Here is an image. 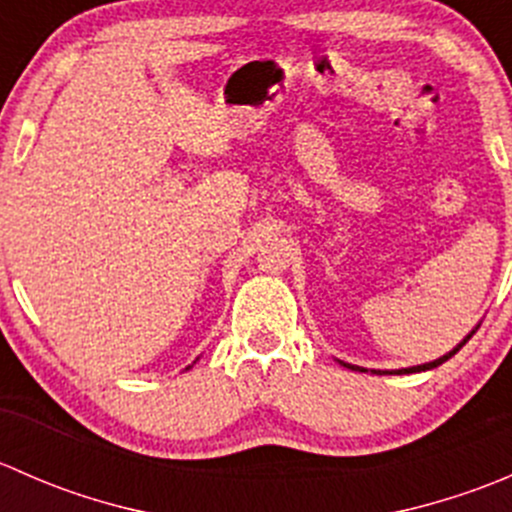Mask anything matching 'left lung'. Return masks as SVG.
Returning a JSON list of instances; mask_svg holds the SVG:
<instances>
[{
    "label": "left lung",
    "mask_w": 512,
    "mask_h": 512,
    "mask_svg": "<svg viewBox=\"0 0 512 512\" xmlns=\"http://www.w3.org/2000/svg\"><path fill=\"white\" fill-rule=\"evenodd\" d=\"M471 337H473V334H468V337L463 339V342L458 344V347L453 349V352H448L446 356H441V359H436V361H428V364H421V366H411V369H399V371H396V374H414V371H426V369H433V366H438V364H443V361H448V359H451V356L456 354L458 349H461L463 344H466L468 339H471ZM344 366H349V369H356V371H364V369H359V366H352V364H344ZM379 374H384V371H379Z\"/></svg>",
    "instance_id": "1"
}]
</instances>
